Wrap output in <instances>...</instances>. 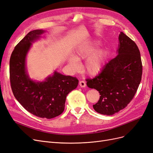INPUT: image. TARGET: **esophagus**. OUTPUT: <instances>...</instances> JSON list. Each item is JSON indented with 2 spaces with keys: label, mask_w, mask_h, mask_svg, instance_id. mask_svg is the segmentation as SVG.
I'll use <instances>...</instances> for the list:
<instances>
[{
  "label": "esophagus",
  "mask_w": 153,
  "mask_h": 153,
  "mask_svg": "<svg viewBox=\"0 0 153 153\" xmlns=\"http://www.w3.org/2000/svg\"><path fill=\"white\" fill-rule=\"evenodd\" d=\"M79 85L81 87H85L86 86V84L84 80H80L79 82Z\"/></svg>",
  "instance_id": "obj_1"
}]
</instances>
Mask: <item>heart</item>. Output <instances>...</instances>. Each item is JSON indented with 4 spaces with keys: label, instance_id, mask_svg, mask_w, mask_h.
<instances>
[{
    "label": "heart",
    "instance_id": "obj_1",
    "mask_svg": "<svg viewBox=\"0 0 153 153\" xmlns=\"http://www.w3.org/2000/svg\"><path fill=\"white\" fill-rule=\"evenodd\" d=\"M96 44H85L78 47L73 53V57L68 59V64L73 71H78L81 68L79 61L87 59L84 69L90 75H96L103 66L105 52L103 49H98L95 52Z\"/></svg>",
    "mask_w": 153,
    "mask_h": 153
}]
</instances>
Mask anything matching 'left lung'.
Returning <instances> with one entry per match:
<instances>
[{"label": "left lung", "mask_w": 153, "mask_h": 153, "mask_svg": "<svg viewBox=\"0 0 153 153\" xmlns=\"http://www.w3.org/2000/svg\"><path fill=\"white\" fill-rule=\"evenodd\" d=\"M117 55L105 65L98 75L87 78V85L99 91L100 100L93 108L101 114L112 115L132 100L142 75L140 53L134 41L121 32Z\"/></svg>", "instance_id": "left-lung-1"}]
</instances>
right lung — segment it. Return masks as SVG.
I'll use <instances>...</instances> for the list:
<instances>
[{"label": "right lung", "instance_id": "add662e5", "mask_svg": "<svg viewBox=\"0 0 153 153\" xmlns=\"http://www.w3.org/2000/svg\"><path fill=\"white\" fill-rule=\"evenodd\" d=\"M44 32L30 31L16 45L10 57V76L13 93L23 107L36 116L52 119L63 112L67 95L76 89L78 80L57 71L41 82L29 77L25 66L27 54L32 43Z\"/></svg>", "mask_w": 153, "mask_h": 153}]
</instances>
